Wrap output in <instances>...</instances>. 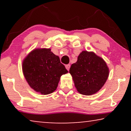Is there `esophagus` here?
I'll return each instance as SVG.
<instances>
[{
    "label": "esophagus",
    "instance_id": "34e87169",
    "mask_svg": "<svg viewBox=\"0 0 131 131\" xmlns=\"http://www.w3.org/2000/svg\"><path fill=\"white\" fill-rule=\"evenodd\" d=\"M70 67V64H67V65H66V68L67 69V70H69Z\"/></svg>",
    "mask_w": 131,
    "mask_h": 131
}]
</instances>
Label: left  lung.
Wrapping results in <instances>:
<instances>
[{
    "label": "left lung",
    "instance_id": "1",
    "mask_svg": "<svg viewBox=\"0 0 131 131\" xmlns=\"http://www.w3.org/2000/svg\"><path fill=\"white\" fill-rule=\"evenodd\" d=\"M69 72L79 93L91 95L103 86L109 75V69L101 57L94 52L83 51L78 61L71 64Z\"/></svg>",
    "mask_w": 131,
    "mask_h": 131
}]
</instances>
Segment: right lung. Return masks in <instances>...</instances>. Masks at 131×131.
Here are the masks:
<instances>
[{"label":"right lung","mask_w":131,"mask_h":131,"mask_svg":"<svg viewBox=\"0 0 131 131\" xmlns=\"http://www.w3.org/2000/svg\"><path fill=\"white\" fill-rule=\"evenodd\" d=\"M22 69L30 86L42 95L54 92L61 76L69 72L50 48L31 51L23 60Z\"/></svg>","instance_id":"right-lung-1"}]
</instances>
